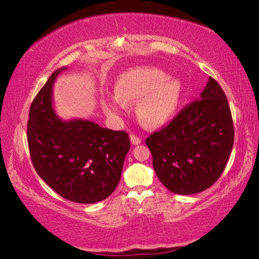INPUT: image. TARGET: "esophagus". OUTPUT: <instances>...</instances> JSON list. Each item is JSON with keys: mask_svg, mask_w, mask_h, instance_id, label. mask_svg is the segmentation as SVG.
<instances>
[{"mask_svg": "<svg viewBox=\"0 0 259 259\" xmlns=\"http://www.w3.org/2000/svg\"><path fill=\"white\" fill-rule=\"evenodd\" d=\"M130 140L134 145H138V144L142 143V138H139L138 136H136V135H130Z\"/></svg>", "mask_w": 259, "mask_h": 259, "instance_id": "1", "label": "esophagus"}]
</instances>
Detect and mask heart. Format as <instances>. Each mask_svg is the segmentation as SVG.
Here are the masks:
<instances>
[{
	"instance_id": "b5f03b06",
	"label": "heart",
	"mask_w": 259,
	"mask_h": 259,
	"mask_svg": "<svg viewBox=\"0 0 259 259\" xmlns=\"http://www.w3.org/2000/svg\"><path fill=\"white\" fill-rule=\"evenodd\" d=\"M116 96L105 104V112L119 117L125 103L137 102V115L144 124L156 128L171 119L181 98V83L153 67H138L121 75Z\"/></svg>"
}]
</instances>
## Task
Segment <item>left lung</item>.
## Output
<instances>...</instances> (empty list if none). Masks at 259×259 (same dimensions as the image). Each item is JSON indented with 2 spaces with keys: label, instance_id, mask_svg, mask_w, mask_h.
<instances>
[{
  "label": "left lung",
  "instance_id": "obj_1",
  "mask_svg": "<svg viewBox=\"0 0 259 259\" xmlns=\"http://www.w3.org/2000/svg\"><path fill=\"white\" fill-rule=\"evenodd\" d=\"M233 143L230 105L211 76L199 100L188 104L168 125L146 138L160 182L183 195L200 193L217 182Z\"/></svg>",
  "mask_w": 259,
  "mask_h": 259
}]
</instances>
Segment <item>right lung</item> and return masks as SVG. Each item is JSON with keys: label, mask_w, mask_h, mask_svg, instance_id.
I'll use <instances>...</instances> for the list:
<instances>
[{"label": "right lung", "mask_w": 259, "mask_h": 259, "mask_svg": "<svg viewBox=\"0 0 259 259\" xmlns=\"http://www.w3.org/2000/svg\"><path fill=\"white\" fill-rule=\"evenodd\" d=\"M61 67L51 74L29 108L27 142L38 176L60 196L77 203L108 198L120 182L130 150L124 131L93 121H61L52 107V88Z\"/></svg>", "instance_id": "add662e5"}]
</instances>
